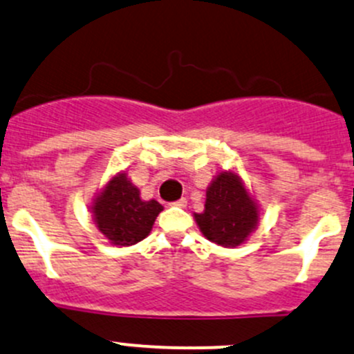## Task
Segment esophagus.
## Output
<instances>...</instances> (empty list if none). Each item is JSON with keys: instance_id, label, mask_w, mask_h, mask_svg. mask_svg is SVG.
I'll return each mask as SVG.
<instances>
[{"instance_id": "34e87169", "label": "esophagus", "mask_w": 354, "mask_h": 354, "mask_svg": "<svg viewBox=\"0 0 354 354\" xmlns=\"http://www.w3.org/2000/svg\"><path fill=\"white\" fill-rule=\"evenodd\" d=\"M173 205L185 208V207L188 205V200H187V198H180V200H176V202H173Z\"/></svg>"}]
</instances>
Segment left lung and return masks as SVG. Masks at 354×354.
Returning <instances> with one entry per match:
<instances>
[{
	"label": "left lung",
	"instance_id": "left-lung-1",
	"mask_svg": "<svg viewBox=\"0 0 354 354\" xmlns=\"http://www.w3.org/2000/svg\"><path fill=\"white\" fill-rule=\"evenodd\" d=\"M195 221L208 241L236 248L256 229L258 207L237 174L221 173L208 187L205 210L195 214Z\"/></svg>",
	"mask_w": 354,
	"mask_h": 354
}]
</instances>
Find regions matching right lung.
Here are the masks:
<instances>
[{"label": "right lung", "instance_id": "obj_1", "mask_svg": "<svg viewBox=\"0 0 354 354\" xmlns=\"http://www.w3.org/2000/svg\"><path fill=\"white\" fill-rule=\"evenodd\" d=\"M162 210L156 200L144 202L139 189L125 176L118 174L95 200L93 214L103 236L117 245H132L146 239Z\"/></svg>", "mask_w": 354, "mask_h": 354}]
</instances>
